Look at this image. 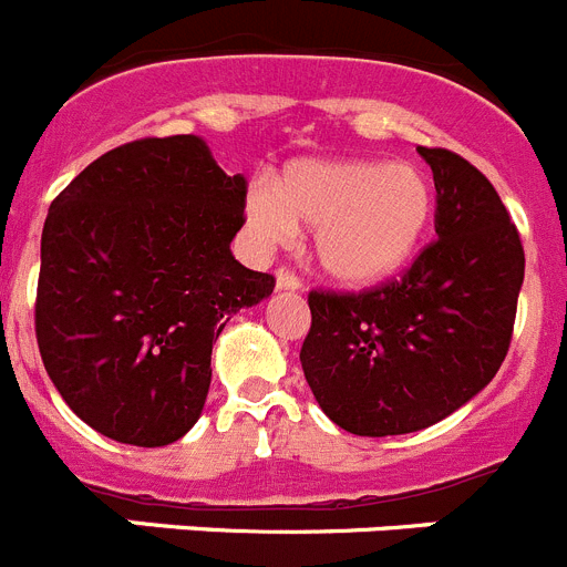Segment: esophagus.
<instances>
[{
	"label": "esophagus",
	"mask_w": 567,
	"mask_h": 567,
	"mask_svg": "<svg viewBox=\"0 0 567 567\" xmlns=\"http://www.w3.org/2000/svg\"><path fill=\"white\" fill-rule=\"evenodd\" d=\"M275 287H278V289H289V292H295V289H300V278L292 272V269L280 267L278 272H275Z\"/></svg>",
	"instance_id": "obj_1"
}]
</instances>
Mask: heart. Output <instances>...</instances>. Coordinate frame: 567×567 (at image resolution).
Returning <instances> with one entry per match:
<instances>
[{
	"mask_svg": "<svg viewBox=\"0 0 567 567\" xmlns=\"http://www.w3.org/2000/svg\"><path fill=\"white\" fill-rule=\"evenodd\" d=\"M255 240L287 244L312 227L323 272L365 287L398 272L417 252L434 215V189L414 164L378 158H295L275 184L255 182L244 198Z\"/></svg>",
	"mask_w": 567,
	"mask_h": 567,
	"instance_id": "obj_1",
	"label": "heart"
}]
</instances>
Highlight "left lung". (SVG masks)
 I'll list each match as a JSON object with an SVG mask.
<instances>
[{
  "instance_id": "8db88e82",
  "label": "left lung",
  "mask_w": 567,
  "mask_h": 567,
  "mask_svg": "<svg viewBox=\"0 0 567 567\" xmlns=\"http://www.w3.org/2000/svg\"><path fill=\"white\" fill-rule=\"evenodd\" d=\"M434 173V233L400 278L365 292H309L300 365L332 423L358 437L429 429L503 365L525 252L497 189L463 155L417 147Z\"/></svg>"
}]
</instances>
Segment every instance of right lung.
Here are the masks:
<instances>
[{"label": "right lung", "instance_id": "1", "mask_svg": "<svg viewBox=\"0 0 567 567\" xmlns=\"http://www.w3.org/2000/svg\"><path fill=\"white\" fill-rule=\"evenodd\" d=\"M244 175L198 135L110 150L56 195L42 229L37 340L64 403L127 445H169L202 417L209 358L275 278L233 258Z\"/></svg>", "mask_w": 567, "mask_h": 567}]
</instances>
